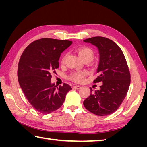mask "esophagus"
Segmentation results:
<instances>
[{"instance_id":"1","label":"esophagus","mask_w":147,"mask_h":147,"mask_svg":"<svg viewBox=\"0 0 147 147\" xmlns=\"http://www.w3.org/2000/svg\"><path fill=\"white\" fill-rule=\"evenodd\" d=\"M74 88H75V89H77V90H79V89L81 88V86H78V85H75V86H74Z\"/></svg>"}]
</instances>
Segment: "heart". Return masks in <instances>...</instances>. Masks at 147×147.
Returning <instances> with one entry per match:
<instances>
[{"label": "heart", "instance_id": "b5f03b06", "mask_svg": "<svg viewBox=\"0 0 147 147\" xmlns=\"http://www.w3.org/2000/svg\"><path fill=\"white\" fill-rule=\"evenodd\" d=\"M77 54L78 55L79 57H80L82 61L83 60H88V61H92L93 57H94V51L91 48L87 47H82L80 48H78L76 50ZM65 59V55H64L63 58L61 59V63H63ZM85 76V73L83 72H75L72 73L70 75V79L72 80L80 82L83 80L84 77Z\"/></svg>", "mask_w": 147, "mask_h": 147}]
</instances>
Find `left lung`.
I'll return each instance as SVG.
<instances>
[{
  "instance_id": "1",
  "label": "left lung",
  "mask_w": 147,
  "mask_h": 147,
  "mask_svg": "<svg viewBox=\"0 0 147 147\" xmlns=\"http://www.w3.org/2000/svg\"><path fill=\"white\" fill-rule=\"evenodd\" d=\"M84 42L97 47L99 62L94 83L102 82L98 90L93 91L84 100L88 110L98 116L113 113L121 104L129 88L131 76L122 50L111 40L102 37L87 38Z\"/></svg>"
}]
</instances>
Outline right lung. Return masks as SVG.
<instances>
[{"label":"right lung","instance_id":"obj_1","mask_svg":"<svg viewBox=\"0 0 147 147\" xmlns=\"http://www.w3.org/2000/svg\"><path fill=\"white\" fill-rule=\"evenodd\" d=\"M65 40L41 38L26 47L18 67V78L25 97L38 112L48 114L60 108L72 88L51 82V74L59 67L61 54L72 45Z\"/></svg>","mask_w":147,"mask_h":147}]
</instances>
